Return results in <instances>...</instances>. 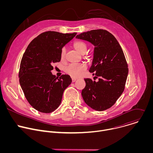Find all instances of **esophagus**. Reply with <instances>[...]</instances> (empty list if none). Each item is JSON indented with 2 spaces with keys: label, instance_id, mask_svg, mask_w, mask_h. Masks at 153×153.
<instances>
[{
  "label": "esophagus",
  "instance_id": "obj_1",
  "mask_svg": "<svg viewBox=\"0 0 153 153\" xmlns=\"http://www.w3.org/2000/svg\"><path fill=\"white\" fill-rule=\"evenodd\" d=\"M76 78H72V82H76Z\"/></svg>",
  "mask_w": 153,
  "mask_h": 153
}]
</instances>
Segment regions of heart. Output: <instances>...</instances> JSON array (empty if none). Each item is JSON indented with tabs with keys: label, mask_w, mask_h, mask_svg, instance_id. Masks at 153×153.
<instances>
[{
	"label": "heart",
	"mask_w": 153,
	"mask_h": 153,
	"mask_svg": "<svg viewBox=\"0 0 153 153\" xmlns=\"http://www.w3.org/2000/svg\"><path fill=\"white\" fill-rule=\"evenodd\" d=\"M73 48L80 54H84L87 50L86 43L80 40H76L73 43ZM65 50L62 48L60 51V57L61 60H63L65 57ZM86 68L85 65L82 63L79 64H70L65 69V73L72 77H79L82 72Z\"/></svg>",
	"instance_id": "obj_1"
}]
</instances>
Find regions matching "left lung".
Returning a JSON list of instances; mask_svg holds the SVG:
<instances>
[{
	"mask_svg": "<svg viewBox=\"0 0 153 153\" xmlns=\"http://www.w3.org/2000/svg\"><path fill=\"white\" fill-rule=\"evenodd\" d=\"M94 46L92 65L89 70L96 82L85 79L82 91L85 102L93 110L102 111L111 108L124 91L128 74V64L123 50L115 37L105 30H93L76 37Z\"/></svg>",
	"mask_w": 153,
	"mask_h": 153,
	"instance_id": "obj_1",
	"label": "left lung"
}]
</instances>
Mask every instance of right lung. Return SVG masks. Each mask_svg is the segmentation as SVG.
I'll return each mask as SVG.
<instances>
[{"mask_svg":"<svg viewBox=\"0 0 153 153\" xmlns=\"http://www.w3.org/2000/svg\"><path fill=\"white\" fill-rule=\"evenodd\" d=\"M76 34L51 31L42 33L30 42L22 58L20 85L29 103L38 111L50 113L56 110L64 90L72 82L67 74L57 79L51 70L53 64L60 61L63 46Z\"/></svg>","mask_w":153,"mask_h":153,"instance_id":"obj_1","label":"right lung"}]
</instances>
